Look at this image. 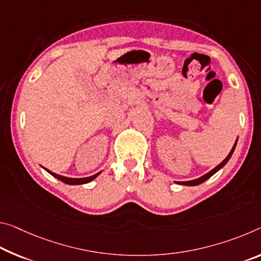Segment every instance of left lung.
I'll return each instance as SVG.
<instances>
[{"label":"left lung","instance_id":"8db88e82","mask_svg":"<svg viewBox=\"0 0 261 261\" xmlns=\"http://www.w3.org/2000/svg\"><path fill=\"white\" fill-rule=\"evenodd\" d=\"M236 145H237V140H236V143H234V145H233V147H232V150L230 151V153H229V154H227L226 158H225L224 160H223L220 165H217L216 167H215L214 169H212V171L206 173V174L202 175L201 177H198V179H195V180H190V181H181V182H176V184H179V185H185V186H197V185H200V184H202V182H204L205 180H208L209 177H212V176L215 174V173L220 171V169H221L223 166H224V165L227 163V161H229V159L231 158V155H232V153H233V151H234Z\"/></svg>","mask_w":261,"mask_h":261}]
</instances>
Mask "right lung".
Wrapping results in <instances>:
<instances>
[{
  "instance_id": "right-lung-1",
  "label": "right lung",
  "mask_w": 261,
  "mask_h": 261,
  "mask_svg": "<svg viewBox=\"0 0 261 261\" xmlns=\"http://www.w3.org/2000/svg\"><path fill=\"white\" fill-rule=\"evenodd\" d=\"M45 169H46V168H45ZM46 171H47L52 176H55L56 179L63 181L64 184H67V185H84V184H88V182H90V181H93V180L95 179V177H96V176L101 173V172H98V173H96V174H94V175H92V176H88V177H79V179H75V177H67V176H63V175L56 174V173L48 171V169H46Z\"/></svg>"
}]
</instances>
